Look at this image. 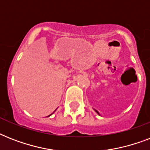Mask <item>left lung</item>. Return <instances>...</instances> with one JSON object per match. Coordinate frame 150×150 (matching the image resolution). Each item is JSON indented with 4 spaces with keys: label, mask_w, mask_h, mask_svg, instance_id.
<instances>
[{
    "label": "left lung",
    "mask_w": 150,
    "mask_h": 150,
    "mask_svg": "<svg viewBox=\"0 0 150 150\" xmlns=\"http://www.w3.org/2000/svg\"><path fill=\"white\" fill-rule=\"evenodd\" d=\"M96 113H97V114H99V112H98V111H97V110H96Z\"/></svg>",
    "instance_id": "left-lung-1"
}]
</instances>
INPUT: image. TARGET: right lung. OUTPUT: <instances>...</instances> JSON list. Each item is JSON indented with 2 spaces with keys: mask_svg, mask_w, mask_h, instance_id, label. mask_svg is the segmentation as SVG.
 <instances>
[{
  "mask_svg": "<svg viewBox=\"0 0 150 150\" xmlns=\"http://www.w3.org/2000/svg\"><path fill=\"white\" fill-rule=\"evenodd\" d=\"M51 114H50V115H51ZM50 115H49V116H50ZM49 116H48V117H49Z\"/></svg>",
  "mask_w": 150,
  "mask_h": 150,
  "instance_id": "obj_1",
  "label": "right lung"
}]
</instances>
